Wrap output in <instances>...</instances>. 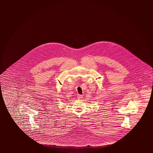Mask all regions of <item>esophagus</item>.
<instances>
[{
  "label": "esophagus",
  "mask_w": 153,
  "mask_h": 153,
  "mask_svg": "<svg viewBox=\"0 0 153 153\" xmlns=\"http://www.w3.org/2000/svg\"><path fill=\"white\" fill-rule=\"evenodd\" d=\"M77 99H79V100H80V99H82V98H83V95H80V94H78L77 95Z\"/></svg>",
  "instance_id": "esophagus-1"
}]
</instances>
